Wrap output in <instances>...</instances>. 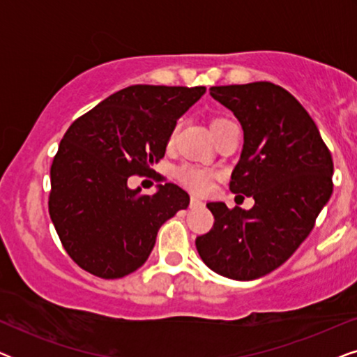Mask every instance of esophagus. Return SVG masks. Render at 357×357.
Wrapping results in <instances>:
<instances>
[{
    "instance_id": "34e87169",
    "label": "esophagus",
    "mask_w": 357,
    "mask_h": 357,
    "mask_svg": "<svg viewBox=\"0 0 357 357\" xmlns=\"http://www.w3.org/2000/svg\"><path fill=\"white\" fill-rule=\"evenodd\" d=\"M202 206H204L203 199H199L198 197L190 198V208H202Z\"/></svg>"
}]
</instances>
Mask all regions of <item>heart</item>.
Here are the masks:
<instances>
[{
	"label": "heart",
	"instance_id": "obj_1",
	"mask_svg": "<svg viewBox=\"0 0 357 357\" xmlns=\"http://www.w3.org/2000/svg\"><path fill=\"white\" fill-rule=\"evenodd\" d=\"M226 119H218L213 121V126H218L221 123H226ZM211 170L202 167V165L195 164H182L180 167L175 170V177H177L180 182H182L185 187L190 190H195V192H204L209 187V182H211Z\"/></svg>",
	"mask_w": 357,
	"mask_h": 357
}]
</instances>
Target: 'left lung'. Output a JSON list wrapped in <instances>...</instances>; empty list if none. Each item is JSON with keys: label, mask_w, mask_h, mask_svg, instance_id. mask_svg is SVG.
I'll use <instances>...</instances> for the list:
<instances>
[{"label": "left lung", "mask_w": 357, "mask_h": 357, "mask_svg": "<svg viewBox=\"0 0 357 357\" xmlns=\"http://www.w3.org/2000/svg\"><path fill=\"white\" fill-rule=\"evenodd\" d=\"M209 94L242 126L231 192L255 204L208 203L214 226L197 237V250L218 275L253 281L280 268L314 229L333 192V160L314 120L282 87L250 82L214 86Z\"/></svg>", "instance_id": "obj_1"}]
</instances>
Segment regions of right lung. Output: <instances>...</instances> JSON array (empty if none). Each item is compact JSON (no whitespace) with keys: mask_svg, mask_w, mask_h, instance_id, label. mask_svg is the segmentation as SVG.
I'll use <instances>...</instances> for the list:
<instances>
[{"mask_svg":"<svg viewBox=\"0 0 357 357\" xmlns=\"http://www.w3.org/2000/svg\"><path fill=\"white\" fill-rule=\"evenodd\" d=\"M206 87H125L82 115L53 159L48 211L73 260L91 275L116 280L138 270L162 224L187 209L188 193L174 183L154 195L130 188L164 158L177 120Z\"/></svg>","mask_w":357,"mask_h":357,"instance_id":"obj_1","label":"right lung"}]
</instances>
